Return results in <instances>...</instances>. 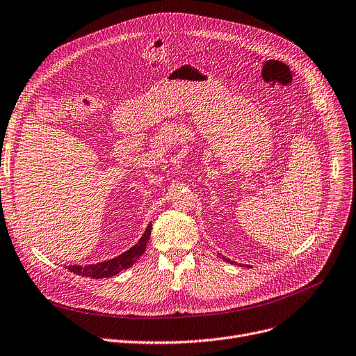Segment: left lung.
Returning a JSON list of instances; mask_svg holds the SVG:
<instances>
[{"instance_id":"obj_1","label":"left lung","mask_w":356,"mask_h":356,"mask_svg":"<svg viewBox=\"0 0 356 356\" xmlns=\"http://www.w3.org/2000/svg\"><path fill=\"white\" fill-rule=\"evenodd\" d=\"M222 259H224V260H225V261H229V264H234V261H231V260H229V259H227V257H224V256H222Z\"/></svg>"}]
</instances>
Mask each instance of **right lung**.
<instances>
[{
    "label": "right lung",
    "instance_id": "obj_1",
    "mask_svg": "<svg viewBox=\"0 0 356 356\" xmlns=\"http://www.w3.org/2000/svg\"><path fill=\"white\" fill-rule=\"evenodd\" d=\"M151 222L148 224V227L145 228L143 237L138 240V243L135 245H132L129 250H127L125 253H122L111 260H104L100 261V264H92V265H87V266H75V265H70L67 266V269L70 272H74L80 276H87V277H95V280H102V277H111L118 275L120 270H125L128 268H131L135 261L140 259L145 249H147V243L149 240L151 236Z\"/></svg>",
    "mask_w": 356,
    "mask_h": 356
}]
</instances>
